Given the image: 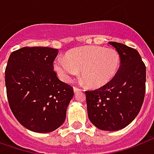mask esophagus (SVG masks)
I'll use <instances>...</instances> for the list:
<instances>
[{"instance_id": "obj_1", "label": "esophagus", "mask_w": 154, "mask_h": 154, "mask_svg": "<svg viewBox=\"0 0 154 154\" xmlns=\"http://www.w3.org/2000/svg\"><path fill=\"white\" fill-rule=\"evenodd\" d=\"M73 90H74V93H75V94H76L77 92H79V91H81V89H80V88H77V87H74V89H73Z\"/></svg>"}]
</instances>
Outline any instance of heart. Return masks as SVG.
<instances>
[{"instance_id":"b5f03b06","label":"heart","mask_w":154,"mask_h":154,"mask_svg":"<svg viewBox=\"0 0 154 154\" xmlns=\"http://www.w3.org/2000/svg\"><path fill=\"white\" fill-rule=\"evenodd\" d=\"M121 66V57L114 48L86 46L74 48L66 54V59L58 57L54 69L58 77L69 82L81 70L82 78L88 87L99 88L115 78Z\"/></svg>"}]
</instances>
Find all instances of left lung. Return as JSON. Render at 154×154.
I'll use <instances>...</instances> for the list:
<instances>
[{
    "label": "left lung",
    "instance_id": "8db88e82",
    "mask_svg": "<svg viewBox=\"0 0 154 154\" xmlns=\"http://www.w3.org/2000/svg\"><path fill=\"white\" fill-rule=\"evenodd\" d=\"M121 57V66L109 84L87 91L88 116L102 131H116L131 124L140 112L144 99L146 67L140 53L126 45L109 42Z\"/></svg>",
    "mask_w": 154,
    "mask_h": 154
}]
</instances>
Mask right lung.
I'll return each instance as SVG.
<instances>
[{
  "label": "right lung",
  "mask_w": 154,
  "mask_h": 154,
  "mask_svg": "<svg viewBox=\"0 0 154 154\" xmlns=\"http://www.w3.org/2000/svg\"><path fill=\"white\" fill-rule=\"evenodd\" d=\"M58 53L46 47L22 48L13 51L5 68V87L12 112L23 126L49 133L63 124L74 96L71 86L53 70Z\"/></svg>",
  "instance_id": "obj_1"
}]
</instances>
